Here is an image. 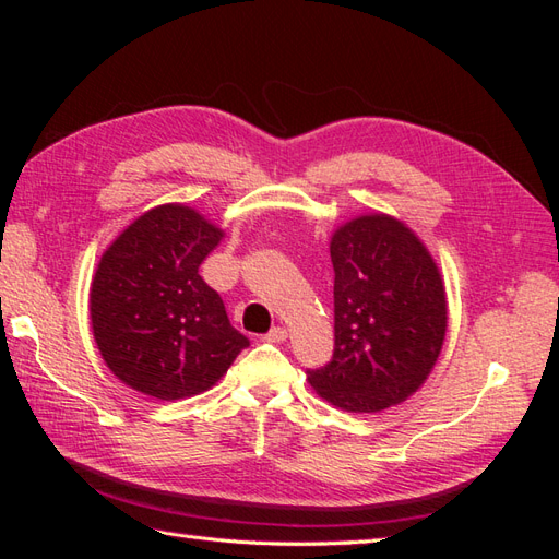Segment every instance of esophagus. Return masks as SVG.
Instances as JSON below:
<instances>
[{"instance_id":"34e87169","label":"esophagus","mask_w":559,"mask_h":559,"mask_svg":"<svg viewBox=\"0 0 559 559\" xmlns=\"http://www.w3.org/2000/svg\"><path fill=\"white\" fill-rule=\"evenodd\" d=\"M263 341H265V343H284V341H286V329H282V326L270 329V331L263 335Z\"/></svg>"}]
</instances>
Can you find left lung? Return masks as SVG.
Returning a JSON list of instances; mask_svg holds the SVG:
<instances>
[{
	"label": "left lung",
	"instance_id": "obj_1",
	"mask_svg": "<svg viewBox=\"0 0 559 559\" xmlns=\"http://www.w3.org/2000/svg\"><path fill=\"white\" fill-rule=\"evenodd\" d=\"M333 357L308 368L321 399L378 413L408 399L441 354L448 306L429 251L401 222L359 216L335 230Z\"/></svg>",
	"mask_w": 559,
	"mask_h": 559
}]
</instances>
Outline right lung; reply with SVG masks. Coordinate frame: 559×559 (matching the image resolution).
Wrapping results in <instances>:
<instances>
[{"instance_id":"1","label":"right lung","mask_w":559,"mask_h":559,"mask_svg":"<svg viewBox=\"0 0 559 559\" xmlns=\"http://www.w3.org/2000/svg\"><path fill=\"white\" fill-rule=\"evenodd\" d=\"M224 233L183 205L130 224L105 251L91 289V319L111 373L142 394L175 401L205 392L249 337L198 275Z\"/></svg>"}]
</instances>
